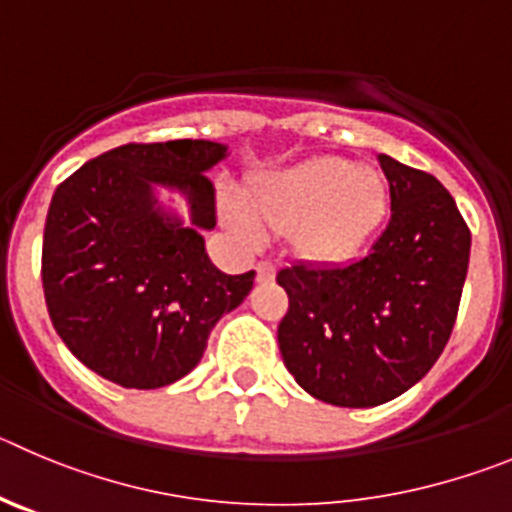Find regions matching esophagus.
<instances>
[{
    "instance_id": "obj_1",
    "label": "esophagus",
    "mask_w": 512,
    "mask_h": 512,
    "mask_svg": "<svg viewBox=\"0 0 512 512\" xmlns=\"http://www.w3.org/2000/svg\"><path fill=\"white\" fill-rule=\"evenodd\" d=\"M276 274V266L271 264V261H259L256 264V276H259V281H271Z\"/></svg>"
}]
</instances>
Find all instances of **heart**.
Listing matches in <instances>:
<instances>
[{"mask_svg":"<svg viewBox=\"0 0 512 512\" xmlns=\"http://www.w3.org/2000/svg\"><path fill=\"white\" fill-rule=\"evenodd\" d=\"M383 177L350 159L317 157L253 182L248 210L225 205L223 220L241 238L289 233L302 256L317 261L350 259L386 213Z\"/></svg>","mask_w":512,"mask_h":512,"instance_id":"1","label":"heart"}]
</instances>
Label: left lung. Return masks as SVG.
Segmentation results:
<instances>
[{
  "label": "left lung",
  "mask_w": 512,
  "mask_h": 512,
  "mask_svg": "<svg viewBox=\"0 0 512 512\" xmlns=\"http://www.w3.org/2000/svg\"><path fill=\"white\" fill-rule=\"evenodd\" d=\"M391 218L365 256L342 266L292 264L279 350L294 381L320 401L368 409L409 391L452 335L470 264V228L429 172L378 154Z\"/></svg>",
  "instance_id": "1"
}]
</instances>
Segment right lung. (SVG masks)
<instances>
[{"mask_svg":"<svg viewBox=\"0 0 512 512\" xmlns=\"http://www.w3.org/2000/svg\"><path fill=\"white\" fill-rule=\"evenodd\" d=\"M225 157L205 139L131 142L58 185L42 236V289L60 340L86 368L124 388H162L200 363L208 335L253 287L256 271L210 264L215 190L205 170ZM191 198L193 228L153 208L151 185Z\"/></svg>","mask_w":512,"mask_h":512,"instance_id":"obj_1","label":"right lung"}]
</instances>
